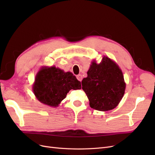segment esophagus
<instances>
[{"mask_svg": "<svg viewBox=\"0 0 155 155\" xmlns=\"http://www.w3.org/2000/svg\"><path fill=\"white\" fill-rule=\"evenodd\" d=\"M76 78H77V79H78V80H79V81H82L83 77H82V76H81V74H79V75H78V76H76Z\"/></svg>", "mask_w": 155, "mask_h": 155, "instance_id": "obj_1", "label": "esophagus"}]
</instances>
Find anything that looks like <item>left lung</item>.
I'll use <instances>...</instances> for the list:
<instances>
[{
    "label": "left lung",
    "mask_w": 155,
    "mask_h": 155,
    "mask_svg": "<svg viewBox=\"0 0 155 155\" xmlns=\"http://www.w3.org/2000/svg\"><path fill=\"white\" fill-rule=\"evenodd\" d=\"M87 75L81 84L91 108L107 111L118 105L124 94L125 83L118 65L109 58L104 57L100 64L92 63Z\"/></svg>",
    "instance_id": "1"
}]
</instances>
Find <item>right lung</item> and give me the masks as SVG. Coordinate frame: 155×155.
<instances>
[{
    "label": "right lung",
    "mask_w": 155,
    "mask_h": 155,
    "mask_svg": "<svg viewBox=\"0 0 155 155\" xmlns=\"http://www.w3.org/2000/svg\"><path fill=\"white\" fill-rule=\"evenodd\" d=\"M81 88V82L71 72H64L55 67L42 68L33 86L37 100L51 107L58 106L71 89Z\"/></svg>",
    "instance_id": "obj_1"
}]
</instances>
